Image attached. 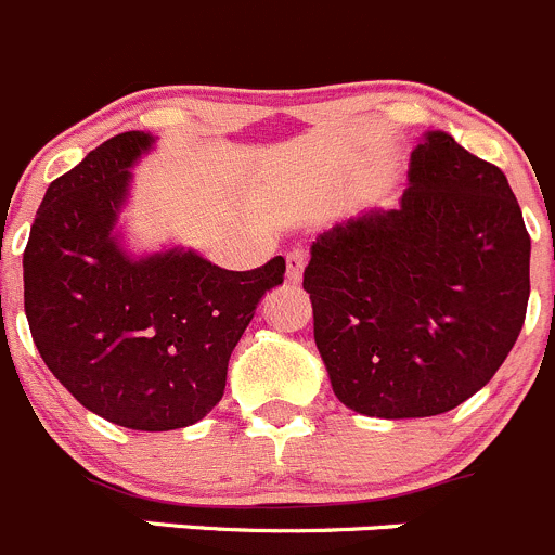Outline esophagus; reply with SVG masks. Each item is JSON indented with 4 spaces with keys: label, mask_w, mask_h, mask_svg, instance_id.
I'll return each mask as SVG.
<instances>
[{
    "label": "esophagus",
    "mask_w": 555,
    "mask_h": 555,
    "mask_svg": "<svg viewBox=\"0 0 555 555\" xmlns=\"http://www.w3.org/2000/svg\"><path fill=\"white\" fill-rule=\"evenodd\" d=\"M305 263H308V256H305V250H292V253H288V256H286V278H288V283H299V281H302Z\"/></svg>",
    "instance_id": "obj_1"
}]
</instances>
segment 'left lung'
Returning a JSON list of instances; mask_svg holds the SVG:
<instances>
[{
	"instance_id": "8db88e82",
	"label": "left lung",
	"mask_w": 555,
	"mask_h": 555,
	"mask_svg": "<svg viewBox=\"0 0 555 555\" xmlns=\"http://www.w3.org/2000/svg\"><path fill=\"white\" fill-rule=\"evenodd\" d=\"M529 258L504 171L427 130L398 207L367 209L310 245L302 286L337 400L411 420L479 392L524 330Z\"/></svg>"
}]
</instances>
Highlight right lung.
<instances>
[{
	"mask_svg": "<svg viewBox=\"0 0 555 555\" xmlns=\"http://www.w3.org/2000/svg\"><path fill=\"white\" fill-rule=\"evenodd\" d=\"M119 133L49 184L24 250L31 340L62 387L130 430H177L220 403L234 346L283 256L231 272L190 247L133 253L122 209L133 168L155 150Z\"/></svg>",
	"mask_w": 555,
	"mask_h": 555,
	"instance_id": "add662e5",
	"label": "right lung"
}]
</instances>
